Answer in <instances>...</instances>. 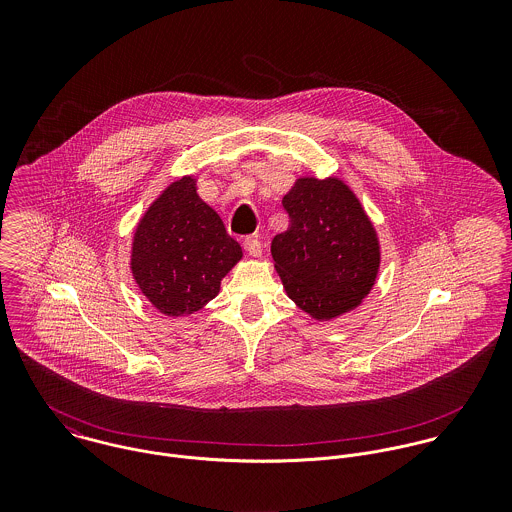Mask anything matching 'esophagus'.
Segmentation results:
<instances>
[{
  "label": "esophagus",
  "instance_id": "obj_1",
  "mask_svg": "<svg viewBox=\"0 0 512 512\" xmlns=\"http://www.w3.org/2000/svg\"><path fill=\"white\" fill-rule=\"evenodd\" d=\"M244 250L248 252V256H260L262 254V242L256 238V236H248V238H244Z\"/></svg>",
  "mask_w": 512,
  "mask_h": 512
}]
</instances>
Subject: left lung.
I'll use <instances>...</instances> for the list:
<instances>
[{
  "label": "left lung",
  "instance_id": "obj_1",
  "mask_svg": "<svg viewBox=\"0 0 512 512\" xmlns=\"http://www.w3.org/2000/svg\"><path fill=\"white\" fill-rule=\"evenodd\" d=\"M282 205L290 226L272 258L288 297L315 321L357 309L376 284L380 240L355 191L335 175H301Z\"/></svg>",
  "mask_w": 512,
  "mask_h": 512
}]
</instances>
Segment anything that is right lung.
<instances>
[{
	"instance_id": "1",
	"label": "right lung",
	"mask_w": 512,
	"mask_h": 512,
	"mask_svg": "<svg viewBox=\"0 0 512 512\" xmlns=\"http://www.w3.org/2000/svg\"><path fill=\"white\" fill-rule=\"evenodd\" d=\"M242 260L217 211L197 193V177L169 183L138 220L130 272L147 301L167 317L203 309Z\"/></svg>"
}]
</instances>
